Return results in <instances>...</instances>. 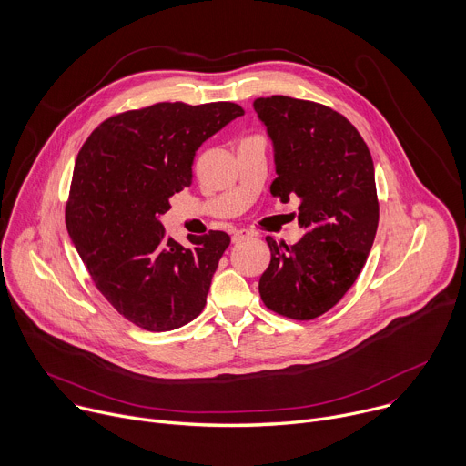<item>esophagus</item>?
Masks as SVG:
<instances>
[{"instance_id": "34e87169", "label": "esophagus", "mask_w": 466, "mask_h": 466, "mask_svg": "<svg viewBox=\"0 0 466 466\" xmlns=\"http://www.w3.org/2000/svg\"><path fill=\"white\" fill-rule=\"evenodd\" d=\"M248 238H252V232L241 228V230H236V232L232 234V243H241V241H245V239H248Z\"/></svg>"}]
</instances>
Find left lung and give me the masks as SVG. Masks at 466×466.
Here are the masks:
<instances>
[{"instance_id": "1", "label": "left lung", "mask_w": 466, "mask_h": 466, "mask_svg": "<svg viewBox=\"0 0 466 466\" xmlns=\"http://www.w3.org/2000/svg\"><path fill=\"white\" fill-rule=\"evenodd\" d=\"M254 110L275 149L271 193L282 203L300 198L306 230L291 247L265 238L271 263L259 295L269 309L309 320L343 299L372 248L380 218L372 157L356 127L324 105L271 96L258 97Z\"/></svg>"}]
</instances>
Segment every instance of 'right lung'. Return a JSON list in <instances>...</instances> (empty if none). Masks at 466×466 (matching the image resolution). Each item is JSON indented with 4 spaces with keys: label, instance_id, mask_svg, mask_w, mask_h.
Returning a JSON list of instances; mask_svg holds the SVG:
<instances>
[{
    "label": "right lung",
    "instance_id": "1",
    "mask_svg": "<svg viewBox=\"0 0 466 466\" xmlns=\"http://www.w3.org/2000/svg\"><path fill=\"white\" fill-rule=\"evenodd\" d=\"M236 103H157L103 121L81 147L66 227L101 295L149 331L180 328L203 311L230 236L187 234L160 223L169 198L191 184L195 151L232 119Z\"/></svg>",
    "mask_w": 466,
    "mask_h": 466
}]
</instances>
